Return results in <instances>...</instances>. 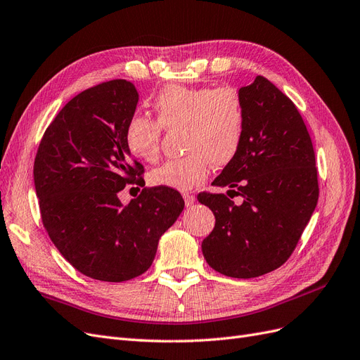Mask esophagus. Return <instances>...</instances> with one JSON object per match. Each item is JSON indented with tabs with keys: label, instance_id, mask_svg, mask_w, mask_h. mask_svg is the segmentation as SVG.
Here are the masks:
<instances>
[{
	"label": "esophagus",
	"instance_id": "obj_1",
	"mask_svg": "<svg viewBox=\"0 0 360 360\" xmlns=\"http://www.w3.org/2000/svg\"><path fill=\"white\" fill-rule=\"evenodd\" d=\"M184 200L187 206H193V203L195 202V197L193 194H184Z\"/></svg>",
	"mask_w": 360,
	"mask_h": 360
}]
</instances>
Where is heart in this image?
Listing matches in <instances>:
<instances>
[{
  "instance_id": "obj_1",
  "label": "heart",
  "mask_w": 360,
  "mask_h": 360,
  "mask_svg": "<svg viewBox=\"0 0 360 360\" xmlns=\"http://www.w3.org/2000/svg\"><path fill=\"white\" fill-rule=\"evenodd\" d=\"M157 122L134 115L125 127V145L137 160L154 163L160 155L161 129L182 127V158L169 160L149 173L155 187L188 191L202 184L211 163L226 166L238 155L245 108L235 88L167 85L153 101Z\"/></svg>"
}]
</instances>
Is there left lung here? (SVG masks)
I'll list each match as a JSON object with an SVG mask.
<instances>
[{
  "label": "left lung",
  "mask_w": 360,
  "mask_h": 360,
  "mask_svg": "<svg viewBox=\"0 0 360 360\" xmlns=\"http://www.w3.org/2000/svg\"><path fill=\"white\" fill-rule=\"evenodd\" d=\"M238 92L245 108L242 145L212 185L229 187L243 202L199 194L197 200L215 215L202 252L219 274L256 278L280 268L297 245L317 206V169L311 137L292 100L263 76Z\"/></svg>",
  "instance_id": "obj_1"
}]
</instances>
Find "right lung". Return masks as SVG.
Returning <instances> with one entry per match:
<instances>
[{"label":"right lung","mask_w":360,"mask_h":360,"mask_svg":"<svg viewBox=\"0 0 360 360\" xmlns=\"http://www.w3.org/2000/svg\"><path fill=\"white\" fill-rule=\"evenodd\" d=\"M139 94L131 82L110 80L68 101L46 130L34 185L43 224L63 257L84 275L121 283L153 264L158 240L176 221L184 199L155 187L124 206L120 191L142 165L125 145V127Z\"/></svg>","instance_id":"add662e5"}]
</instances>
